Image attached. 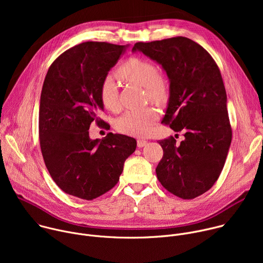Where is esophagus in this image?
<instances>
[{"label": "esophagus", "instance_id": "obj_1", "mask_svg": "<svg viewBox=\"0 0 263 263\" xmlns=\"http://www.w3.org/2000/svg\"><path fill=\"white\" fill-rule=\"evenodd\" d=\"M146 140L145 139H138L137 140V146L138 147H142V146H144L145 144H146Z\"/></svg>", "mask_w": 263, "mask_h": 263}]
</instances>
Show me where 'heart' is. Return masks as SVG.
<instances>
[{"label": "heart", "mask_w": 263, "mask_h": 263, "mask_svg": "<svg viewBox=\"0 0 263 263\" xmlns=\"http://www.w3.org/2000/svg\"><path fill=\"white\" fill-rule=\"evenodd\" d=\"M118 77L127 83L143 87L146 99L155 105H164L170 97V86L166 79L158 73L156 65L149 60L132 57L125 61L117 71ZM103 107L111 112H118V87L114 79L106 77L99 90ZM157 120L156 112L152 108L128 111L116 122V129L127 135L145 136L151 131Z\"/></svg>", "instance_id": "obj_1"}]
</instances>
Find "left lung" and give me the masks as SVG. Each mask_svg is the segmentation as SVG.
Listing matches in <instances>:
<instances>
[{
    "label": "left lung",
    "instance_id": "8db88e82",
    "mask_svg": "<svg viewBox=\"0 0 263 263\" xmlns=\"http://www.w3.org/2000/svg\"><path fill=\"white\" fill-rule=\"evenodd\" d=\"M132 51L142 52L166 71L170 100L161 123L184 133L180 143L173 136L159 140L163 156L157 178L171 194L195 199L218 179L232 140L219 68L202 46L183 36L136 43Z\"/></svg>",
    "mask_w": 263,
    "mask_h": 263
}]
</instances>
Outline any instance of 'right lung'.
<instances>
[{"instance_id":"right-lung-1","label":"right lung","mask_w":263,"mask_h":263,"mask_svg":"<svg viewBox=\"0 0 263 263\" xmlns=\"http://www.w3.org/2000/svg\"><path fill=\"white\" fill-rule=\"evenodd\" d=\"M125 50L86 42L63 52L47 72L40 105L41 148L52 179L67 195L90 201L109 192L136 148L132 137L110 132L91 140L88 132L92 122H105L99 118L104 108L100 86Z\"/></svg>"}]
</instances>
